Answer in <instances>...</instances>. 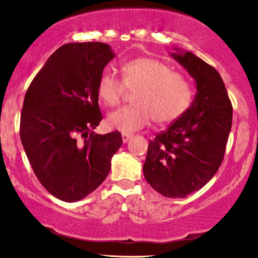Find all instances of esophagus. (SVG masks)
I'll list each match as a JSON object with an SVG mask.
<instances>
[{
	"label": "esophagus",
	"mask_w": 258,
	"mask_h": 258,
	"mask_svg": "<svg viewBox=\"0 0 258 258\" xmlns=\"http://www.w3.org/2000/svg\"><path fill=\"white\" fill-rule=\"evenodd\" d=\"M130 139H132V135H130V134L122 133V141H123V143H126Z\"/></svg>",
	"instance_id": "esophagus-1"
}]
</instances>
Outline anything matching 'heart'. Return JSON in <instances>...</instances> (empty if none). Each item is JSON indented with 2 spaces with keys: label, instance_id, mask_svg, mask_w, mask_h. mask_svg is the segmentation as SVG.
I'll use <instances>...</instances> for the list:
<instances>
[{
  "label": "heart",
  "instance_id": "heart-1",
  "mask_svg": "<svg viewBox=\"0 0 258 258\" xmlns=\"http://www.w3.org/2000/svg\"><path fill=\"white\" fill-rule=\"evenodd\" d=\"M123 82L112 74L104 72L98 79L97 95L107 107L121 102L125 88L136 90L135 105L122 108L108 116L112 129L125 134L148 125L151 119L157 124H167L184 114L191 103V87L184 76L172 73L170 67L150 57L135 58L121 68Z\"/></svg>",
  "mask_w": 258,
  "mask_h": 258
}]
</instances>
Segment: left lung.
Listing matches in <instances>:
<instances>
[{
    "label": "left lung",
    "mask_w": 258,
    "mask_h": 258,
    "mask_svg": "<svg viewBox=\"0 0 258 258\" xmlns=\"http://www.w3.org/2000/svg\"><path fill=\"white\" fill-rule=\"evenodd\" d=\"M170 56L192 77L196 94L184 114L150 141L143 174L161 195L184 199L206 185L220 168L232 107L216 69L182 49L176 48Z\"/></svg>",
    "instance_id": "left-lung-1"
}]
</instances>
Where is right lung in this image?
Instances as JSON below:
<instances>
[{
	"label": "right lung",
	"instance_id": "add662e5",
	"mask_svg": "<svg viewBox=\"0 0 258 258\" xmlns=\"http://www.w3.org/2000/svg\"><path fill=\"white\" fill-rule=\"evenodd\" d=\"M115 57L101 42L68 43L47 59L28 88L20 136L41 184L58 200L76 202L110 171L122 146L118 132L94 134L102 114L97 83Z\"/></svg>",
	"mask_w": 258,
	"mask_h": 258
}]
</instances>
